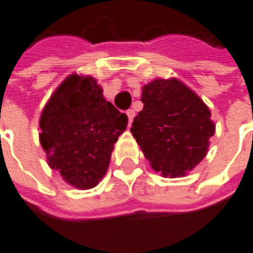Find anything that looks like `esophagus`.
Masks as SVG:
<instances>
[{"instance_id": "1", "label": "esophagus", "mask_w": 253, "mask_h": 253, "mask_svg": "<svg viewBox=\"0 0 253 253\" xmlns=\"http://www.w3.org/2000/svg\"><path fill=\"white\" fill-rule=\"evenodd\" d=\"M126 115H128V121H129V124H132L133 117H135V111H133V110H128V111H126Z\"/></svg>"}]
</instances>
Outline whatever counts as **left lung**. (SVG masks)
I'll list each match as a JSON object with an SVG mask.
<instances>
[{
    "instance_id": "8db88e82",
    "label": "left lung",
    "mask_w": 253,
    "mask_h": 253,
    "mask_svg": "<svg viewBox=\"0 0 253 253\" xmlns=\"http://www.w3.org/2000/svg\"><path fill=\"white\" fill-rule=\"evenodd\" d=\"M143 110L132 123L152 169L163 177H184L205 159L214 123L202 99L178 79H154L142 87Z\"/></svg>"
}]
</instances>
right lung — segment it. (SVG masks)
<instances>
[{
	"mask_svg": "<svg viewBox=\"0 0 253 253\" xmlns=\"http://www.w3.org/2000/svg\"><path fill=\"white\" fill-rule=\"evenodd\" d=\"M128 117L103 97L91 76L72 74L52 93L40 117V143L64 181L90 189L107 172Z\"/></svg>",
	"mask_w": 253,
	"mask_h": 253,
	"instance_id": "add662e5",
	"label": "right lung"
}]
</instances>
